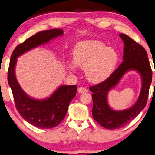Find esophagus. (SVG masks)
Returning a JSON list of instances; mask_svg holds the SVG:
<instances>
[{"label":"esophagus","instance_id":"esophagus-1","mask_svg":"<svg viewBox=\"0 0 155 155\" xmlns=\"http://www.w3.org/2000/svg\"><path fill=\"white\" fill-rule=\"evenodd\" d=\"M78 92L80 93H86L87 92V90L85 88V87H80L78 88Z\"/></svg>","mask_w":155,"mask_h":155}]
</instances>
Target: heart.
Instances as JSON below:
<instances>
[{
	"instance_id": "1",
	"label": "heart",
	"mask_w": 155,
	"mask_h": 155,
	"mask_svg": "<svg viewBox=\"0 0 155 155\" xmlns=\"http://www.w3.org/2000/svg\"><path fill=\"white\" fill-rule=\"evenodd\" d=\"M118 56L116 51L99 41L80 42L73 49V60L75 65L86 70V77L90 82L98 83L106 80L117 64ZM70 71L75 67L69 65Z\"/></svg>"
}]
</instances>
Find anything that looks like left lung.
I'll use <instances>...</instances> for the list:
<instances>
[{
  "mask_svg": "<svg viewBox=\"0 0 155 155\" xmlns=\"http://www.w3.org/2000/svg\"><path fill=\"white\" fill-rule=\"evenodd\" d=\"M119 36L125 46L124 61L106 81L90 87V91L93 93V117L101 126L108 129H116L124 127L134 119L144 109L147 102L152 78V71L147 53L144 47L126 34H120ZM129 70H136L140 74L143 81L140 94L137 102L131 108L114 111L107 104V93Z\"/></svg>",
  "mask_w": 155,
  "mask_h": 155,
  "instance_id": "8db88e82",
  "label": "left lung"
}]
</instances>
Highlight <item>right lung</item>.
Instances as JSON below:
<instances>
[{
    "mask_svg": "<svg viewBox=\"0 0 155 155\" xmlns=\"http://www.w3.org/2000/svg\"><path fill=\"white\" fill-rule=\"evenodd\" d=\"M63 34L60 28L38 32L18 45L11 57L8 72V82L12 91L15 105L21 117L34 127L51 129L61 123L65 117L69 104L77 92V85H61L48 98H32L23 91L15 75L17 57L38 46Z\"/></svg>",
    "mask_w": 155,
    "mask_h": 155,
    "instance_id": "add662e5",
    "label": "right lung"
}]
</instances>
